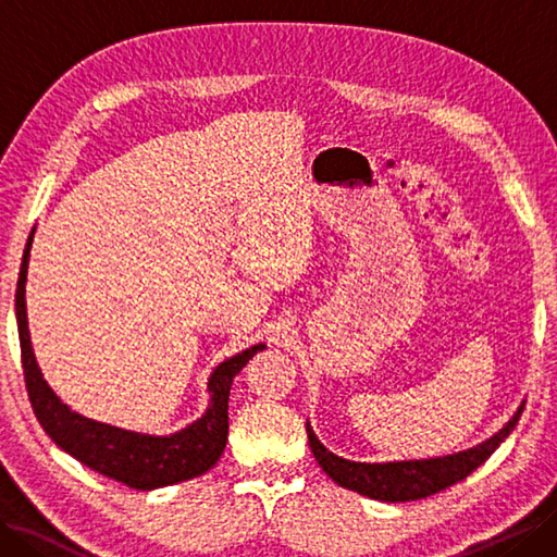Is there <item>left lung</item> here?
<instances>
[{"instance_id":"1","label":"left lung","mask_w":557,"mask_h":557,"mask_svg":"<svg viewBox=\"0 0 557 557\" xmlns=\"http://www.w3.org/2000/svg\"><path fill=\"white\" fill-rule=\"evenodd\" d=\"M522 411L524 405L517 409L515 417L507 421L498 433L476 447L465 449V453L433 459L385 461V465H366V461H351L333 455L321 441H318L309 421H306V433H309V445L313 449L315 461L330 479L339 483L342 488L357 491L366 495V498L383 503H407L429 498V495L441 493L447 486H455L461 479H467L471 471L481 467L483 461L495 453V447L512 433L519 417H522Z\"/></svg>"}]
</instances>
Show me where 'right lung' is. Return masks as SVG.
<instances>
[{"instance_id": "right-lung-1", "label": "right lung", "mask_w": 557, "mask_h": 557, "mask_svg": "<svg viewBox=\"0 0 557 557\" xmlns=\"http://www.w3.org/2000/svg\"><path fill=\"white\" fill-rule=\"evenodd\" d=\"M30 246L33 232L28 236L26 251H23L18 272L16 323L21 339L23 377H26V389L33 411L45 433L50 435L64 453L76 457L81 465L90 467L102 476L122 481L128 488L136 491L172 486V483L200 476L206 474L210 467H215V461L224 453V445H227V407L234 375L244 369L256 351L265 349V345H253L246 351L236 354V357L222 361L218 369L212 371L208 381L210 405L203 417L172 435L134 433L116 429V425L110 423L81 417V413L71 411L64 401L52 393V387L45 383V377L38 369V361H35L26 315V275Z\"/></svg>"}]
</instances>
